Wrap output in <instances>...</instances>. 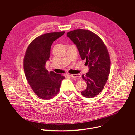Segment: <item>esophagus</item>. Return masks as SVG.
Instances as JSON below:
<instances>
[{
	"instance_id": "34e87169",
	"label": "esophagus",
	"mask_w": 135,
	"mask_h": 135,
	"mask_svg": "<svg viewBox=\"0 0 135 135\" xmlns=\"http://www.w3.org/2000/svg\"><path fill=\"white\" fill-rule=\"evenodd\" d=\"M70 76L71 77H72V78H79V77H81V75H80V74H71V75H70Z\"/></svg>"
}]
</instances>
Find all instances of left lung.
I'll use <instances>...</instances> for the list:
<instances>
[{"label": "left lung", "instance_id": "obj_1", "mask_svg": "<svg viewBox=\"0 0 135 135\" xmlns=\"http://www.w3.org/2000/svg\"><path fill=\"white\" fill-rule=\"evenodd\" d=\"M67 36L76 46L81 60L89 68L83 79L87 82L81 94L87 98L97 96L103 89L110 72L111 61L107 48L98 35L86 30L77 29L67 33Z\"/></svg>", "mask_w": 135, "mask_h": 135}]
</instances>
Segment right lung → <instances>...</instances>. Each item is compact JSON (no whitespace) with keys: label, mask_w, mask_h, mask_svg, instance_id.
<instances>
[{"label":"right lung","mask_w":135,"mask_h":135,"mask_svg":"<svg viewBox=\"0 0 135 135\" xmlns=\"http://www.w3.org/2000/svg\"><path fill=\"white\" fill-rule=\"evenodd\" d=\"M64 33H49L37 37L28 46L24 58L26 78L35 94L43 99H50L57 95L65 78L60 74L48 72L45 67L49 60L53 42Z\"/></svg>","instance_id":"add662e5"}]
</instances>
